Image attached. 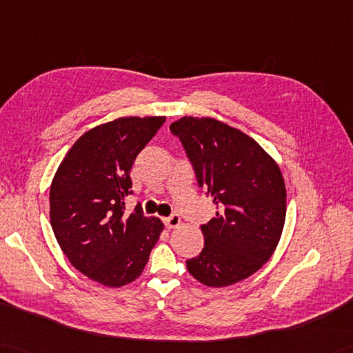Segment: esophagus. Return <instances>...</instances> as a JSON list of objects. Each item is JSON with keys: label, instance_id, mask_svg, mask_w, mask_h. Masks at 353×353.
I'll use <instances>...</instances> for the list:
<instances>
[{"label": "esophagus", "instance_id": "esophagus-1", "mask_svg": "<svg viewBox=\"0 0 353 353\" xmlns=\"http://www.w3.org/2000/svg\"><path fill=\"white\" fill-rule=\"evenodd\" d=\"M163 223H165V225L168 228H174V227L180 225V216L177 214H173V215H170L168 218L163 219Z\"/></svg>", "mask_w": 353, "mask_h": 353}]
</instances>
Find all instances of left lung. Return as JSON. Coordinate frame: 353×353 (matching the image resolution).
Wrapping results in <instances>:
<instances>
[{"label":"left lung","instance_id":"1","mask_svg":"<svg viewBox=\"0 0 353 353\" xmlns=\"http://www.w3.org/2000/svg\"><path fill=\"white\" fill-rule=\"evenodd\" d=\"M170 130L182 143L199 186L219 209L201 225L204 247L186 268L209 288L242 281L266 263L281 237V171L252 138L223 121L182 117Z\"/></svg>","mask_w":353,"mask_h":353}]
</instances>
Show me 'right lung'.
Wrapping results in <instances>:
<instances>
[{
  "label": "right lung",
  "mask_w": 353,
  "mask_h": 353,
  "mask_svg": "<svg viewBox=\"0 0 353 353\" xmlns=\"http://www.w3.org/2000/svg\"><path fill=\"white\" fill-rule=\"evenodd\" d=\"M165 117H123L90 129L54 176L51 225L70 263L90 280L120 288L141 275L163 228L141 204L126 214L130 168Z\"/></svg>",
  "instance_id": "obj_1"
}]
</instances>
